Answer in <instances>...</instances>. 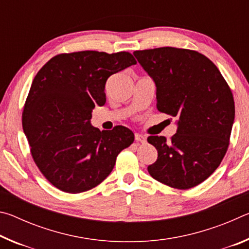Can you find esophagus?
<instances>
[{"mask_svg": "<svg viewBox=\"0 0 249 249\" xmlns=\"http://www.w3.org/2000/svg\"><path fill=\"white\" fill-rule=\"evenodd\" d=\"M135 141L138 142H142V144H144V142H146V137L144 136V135L135 134Z\"/></svg>", "mask_w": 249, "mask_h": 249, "instance_id": "34e87169", "label": "esophagus"}]
</instances>
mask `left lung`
<instances>
[{
    "instance_id": "obj_1",
    "label": "left lung",
    "mask_w": 249,
    "mask_h": 249,
    "mask_svg": "<svg viewBox=\"0 0 249 249\" xmlns=\"http://www.w3.org/2000/svg\"><path fill=\"white\" fill-rule=\"evenodd\" d=\"M134 56L156 83L158 111L178 121L169 140L147 138L158 151L149 175L179 190L196 187L216 170L229 148L235 117L231 88L196 50L160 47L136 50Z\"/></svg>"
}]
</instances>
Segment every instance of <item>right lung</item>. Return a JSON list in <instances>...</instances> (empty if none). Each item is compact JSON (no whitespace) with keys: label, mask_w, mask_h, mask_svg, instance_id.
Listing matches in <instances>:
<instances>
[{"label":"right lung","mask_w":249,"mask_h":249,"mask_svg":"<svg viewBox=\"0 0 249 249\" xmlns=\"http://www.w3.org/2000/svg\"><path fill=\"white\" fill-rule=\"evenodd\" d=\"M136 65L132 53L83 50L59 53L34 78L22 123L31 154L53 187L81 193L111 174L116 157L134 142V133L117 125H91L92 109L105 104L108 77Z\"/></svg>","instance_id":"1"}]
</instances>
